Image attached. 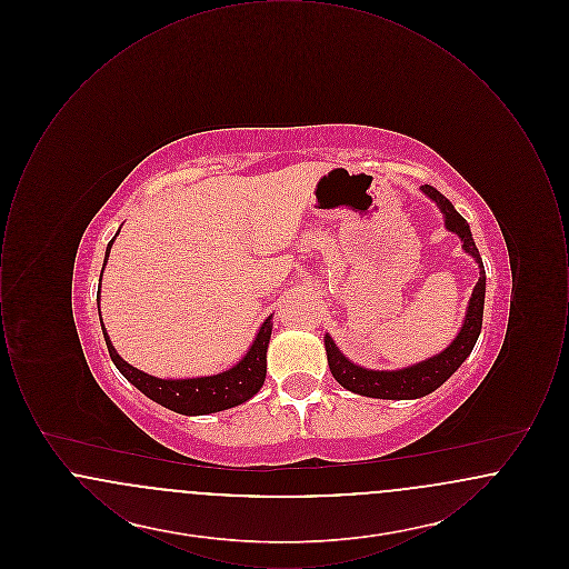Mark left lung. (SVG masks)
<instances>
[{"label":"left lung","mask_w":569,"mask_h":569,"mask_svg":"<svg viewBox=\"0 0 569 569\" xmlns=\"http://www.w3.org/2000/svg\"><path fill=\"white\" fill-rule=\"evenodd\" d=\"M422 191L429 198H433L437 207L441 209V213L446 216V228L450 232H457L465 251L476 258V262L480 267V279L473 288V295L469 298V309H467V316H465V325L460 328L459 337L450 343V348H446L443 352L437 353L425 362H418V365L407 367L401 371H369V369L356 367L343 353L339 352L335 341L326 335V356H328V367H330L332 376L343 388L352 390L356 395H362V397L418 399V397H425V395L433 392L465 362V358L473 350V346L480 337V330H482L487 272H485L480 251L473 243L469 223L465 221V217L457 213V209L452 207V202L443 193H439L431 186H422Z\"/></svg>","instance_id":"8db88e82"}]
</instances>
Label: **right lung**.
I'll return each instance as SVG.
<instances>
[{"label":"right lung","mask_w":569,"mask_h":569,"mask_svg":"<svg viewBox=\"0 0 569 569\" xmlns=\"http://www.w3.org/2000/svg\"><path fill=\"white\" fill-rule=\"evenodd\" d=\"M112 241L107 247L104 264L109 260ZM102 271H104V267H102ZM98 311H100V295H98ZM271 318H269L260 328L251 350L244 353L243 360L223 373L209 376V378L160 379L147 376V373L134 369L132 365H128L112 348L109 335L102 325L110 358H112L114 367L123 373V378L132 381L136 388L142 395H147L151 401L168 407L177 413H186V416L216 413L221 409L241 406L247 399H251L262 388L264 378H267V348L271 341Z\"/></svg>","instance_id":"add662e5"}]
</instances>
